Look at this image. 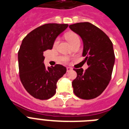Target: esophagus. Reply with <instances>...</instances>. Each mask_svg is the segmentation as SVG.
I'll use <instances>...</instances> for the list:
<instances>
[{
    "label": "esophagus",
    "instance_id": "obj_1",
    "mask_svg": "<svg viewBox=\"0 0 129 129\" xmlns=\"http://www.w3.org/2000/svg\"><path fill=\"white\" fill-rule=\"evenodd\" d=\"M71 70H72V69H71V67H67V72H69Z\"/></svg>",
    "mask_w": 129,
    "mask_h": 129
}]
</instances>
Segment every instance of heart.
Masks as SVG:
<instances>
[{
	"instance_id": "1",
	"label": "heart",
	"mask_w": 129,
	"mask_h": 129,
	"mask_svg": "<svg viewBox=\"0 0 129 129\" xmlns=\"http://www.w3.org/2000/svg\"><path fill=\"white\" fill-rule=\"evenodd\" d=\"M66 39H67V41L69 42V43L71 45V46H73L77 43H81V40H80V37L79 36L75 33H69L66 35ZM59 43V39H56L54 42L53 46L54 47H56L58 45ZM62 61L64 62H67L68 58H62Z\"/></svg>"
}]
</instances>
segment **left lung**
<instances>
[{"label": "left lung", "instance_id": "obj_1", "mask_svg": "<svg viewBox=\"0 0 129 129\" xmlns=\"http://www.w3.org/2000/svg\"><path fill=\"white\" fill-rule=\"evenodd\" d=\"M83 41L84 60L88 67L74 69L77 78L73 81V92L82 99H92L105 90L111 79L115 56L113 43L102 30L88 22L69 26Z\"/></svg>", "mask_w": 129, "mask_h": 129}]
</instances>
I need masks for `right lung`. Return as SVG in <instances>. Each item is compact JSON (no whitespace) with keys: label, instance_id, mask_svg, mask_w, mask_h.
<instances>
[{"label":"right lung","instance_id":"1","mask_svg":"<svg viewBox=\"0 0 129 129\" xmlns=\"http://www.w3.org/2000/svg\"><path fill=\"white\" fill-rule=\"evenodd\" d=\"M68 26L45 24L32 30L22 40L18 52L19 77L26 90L36 99L47 100L53 96L56 82L67 72L61 64L46 68L43 52L52 49L56 37Z\"/></svg>","mask_w":129,"mask_h":129}]
</instances>
